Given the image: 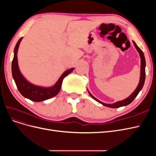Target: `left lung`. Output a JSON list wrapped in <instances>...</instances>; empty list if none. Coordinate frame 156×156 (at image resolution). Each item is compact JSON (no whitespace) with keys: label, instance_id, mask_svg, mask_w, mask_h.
Segmentation results:
<instances>
[{"label":"left lung","instance_id":"8db88e82","mask_svg":"<svg viewBox=\"0 0 156 156\" xmlns=\"http://www.w3.org/2000/svg\"><path fill=\"white\" fill-rule=\"evenodd\" d=\"M133 43L134 44L135 48H136V49L137 50V51L139 52V55H140V80H139V83L137 87L136 88V89L134 90V92L132 93L131 95L128 97L126 98L125 100H122V101H119L115 102L114 103H111V104H108V103H105L103 102H101V101L98 100V99H96L95 97L93 96L92 94L90 93V92L88 90V93L90 94V96L95 100L96 101L99 102L101 104H102L103 105L110 107V108H119L120 107H123V106H126L127 105H129V103H131L132 101H133L134 99L136 97V96L138 95V94L139 93V92L142 90L144 84V81H145V77H146V73H145V67H146V61H145V57L143 52L142 51L139 47L136 45V44H135V42L133 41Z\"/></svg>","mask_w":156,"mask_h":156}]
</instances>
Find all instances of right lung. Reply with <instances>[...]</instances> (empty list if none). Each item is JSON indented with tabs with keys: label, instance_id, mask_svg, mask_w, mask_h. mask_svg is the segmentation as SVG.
I'll return each instance as SVG.
<instances>
[{
	"label": "right lung",
	"instance_id": "1",
	"mask_svg": "<svg viewBox=\"0 0 156 156\" xmlns=\"http://www.w3.org/2000/svg\"><path fill=\"white\" fill-rule=\"evenodd\" d=\"M22 39L23 37L19 40L15 47V49H14V56L12 63V76L14 81H15L18 90L20 91L23 96L36 102L47 100L48 99L57 95L60 90L64 78L72 72L74 68H71L64 72L60 77L58 81H56V83L52 87H43L32 84L31 83L28 81L22 75L18 66L17 55L19 46H20Z\"/></svg>",
	"mask_w": 156,
	"mask_h": 156
}]
</instances>
